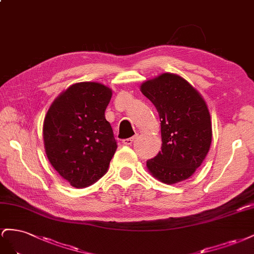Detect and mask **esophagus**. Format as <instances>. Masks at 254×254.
Segmentation results:
<instances>
[{
	"label": "esophagus",
	"mask_w": 254,
	"mask_h": 254,
	"mask_svg": "<svg viewBox=\"0 0 254 254\" xmlns=\"http://www.w3.org/2000/svg\"><path fill=\"white\" fill-rule=\"evenodd\" d=\"M136 136H133V137H129V138H126V139H122V143L123 144H132L133 141L135 140Z\"/></svg>",
	"instance_id": "esophagus-1"
}]
</instances>
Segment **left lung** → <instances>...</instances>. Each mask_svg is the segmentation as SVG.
Here are the masks:
<instances>
[{
    "instance_id": "8db88e82",
    "label": "left lung",
    "mask_w": 254,
    "mask_h": 254,
    "mask_svg": "<svg viewBox=\"0 0 254 254\" xmlns=\"http://www.w3.org/2000/svg\"><path fill=\"white\" fill-rule=\"evenodd\" d=\"M140 90L161 119L162 151L147 162L149 171L166 184L191 177L212 142V123L205 101L177 74L163 73L144 82Z\"/></svg>"
}]
</instances>
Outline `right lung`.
<instances>
[{
  "label": "right lung",
  "instance_id": "1",
  "mask_svg": "<svg viewBox=\"0 0 254 254\" xmlns=\"http://www.w3.org/2000/svg\"><path fill=\"white\" fill-rule=\"evenodd\" d=\"M111 98L112 90L102 84L77 83L57 97L47 113V156L73 187L92 185L110 167L117 149L111 123L105 119Z\"/></svg>",
  "mask_w": 254,
  "mask_h": 254
}]
</instances>
